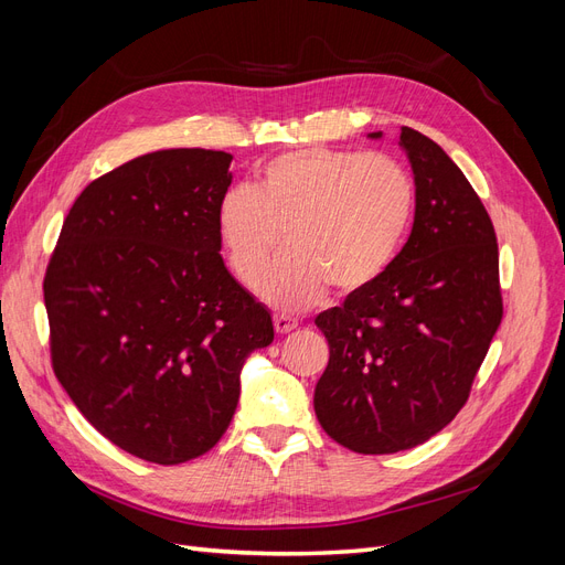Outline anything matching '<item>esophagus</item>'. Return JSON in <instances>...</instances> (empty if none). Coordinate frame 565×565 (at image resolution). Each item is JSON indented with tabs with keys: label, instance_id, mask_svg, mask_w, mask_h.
Wrapping results in <instances>:
<instances>
[{
	"label": "esophagus",
	"instance_id": "obj_1",
	"mask_svg": "<svg viewBox=\"0 0 565 565\" xmlns=\"http://www.w3.org/2000/svg\"><path fill=\"white\" fill-rule=\"evenodd\" d=\"M297 324H299V320H295L292 316H285V313H276V316H273V328H276L278 334L292 332V330L297 328Z\"/></svg>",
	"mask_w": 565,
	"mask_h": 565
}]
</instances>
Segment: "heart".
Returning a JSON list of instances; mask_svg holds the SVG:
<instances>
[{
	"label": "heart",
	"mask_w": 565,
	"mask_h": 565,
	"mask_svg": "<svg viewBox=\"0 0 565 565\" xmlns=\"http://www.w3.org/2000/svg\"><path fill=\"white\" fill-rule=\"evenodd\" d=\"M415 210L407 169L382 152L301 148L273 158L259 185L218 200L216 231L233 273L254 285L286 231L290 249L259 280V295L299 311L332 287L363 292L396 259Z\"/></svg>",
	"instance_id": "heart-1"
}]
</instances>
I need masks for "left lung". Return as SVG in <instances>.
<instances>
[{
    "mask_svg": "<svg viewBox=\"0 0 565 565\" xmlns=\"http://www.w3.org/2000/svg\"><path fill=\"white\" fill-rule=\"evenodd\" d=\"M401 146L415 174L413 233L377 280L316 318L330 344L316 415L361 455L409 450L448 426L502 322L498 237L481 198L429 136L403 127Z\"/></svg>",
    "mask_w": 565,
    "mask_h": 565,
    "instance_id": "8db88e82",
    "label": "left lung"
}]
</instances>
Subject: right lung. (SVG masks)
Returning a JSON list of instances; mask_svg holds the SVG:
<instances>
[{
  "instance_id": "obj_1",
  "label": "right lung",
  "mask_w": 565,
  "mask_h": 565,
  "mask_svg": "<svg viewBox=\"0 0 565 565\" xmlns=\"http://www.w3.org/2000/svg\"><path fill=\"white\" fill-rule=\"evenodd\" d=\"M231 160L172 148L98 177L67 212L46 266L61 386L98 434L152 465L216 446L247 355L273 341L266 306L218 254Z\"/></svg>"
}]
</instances>
